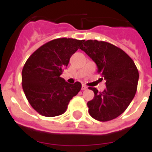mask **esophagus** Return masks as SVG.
<instances>
[{"label":"esophagus","mask_w":152,"mask_h":152,"mask_svg":"<svg viewBox=\"0 0 152 152\" xmlns=\"http://www.w3.org/2000/svg\"><path fill=\"white\" fill-rule=\"evenodd\" d=\"M81 89H82L83 91L87 90V89H88V87H87L86 85H84V84H83V85H82V88H81Z\"/></svg>","instance_id":"1"}]
</instances>
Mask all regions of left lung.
Instances as JSON below:
<instances>
[{"instance_id": "1", "label": "left lung", "mask_w": 152, "mask_h": 152, "mask_svg": "<svg viewBox=\"0 0 152 152\" xmlns=\"http://www.w3.org/2000/svg\"><path fill=\"white\" fill-rule=\"evenodd\" d=\"M80 49L98 66V73L106 80V89L95 93L88 102V112L95 120L108 121L120 116L129 106L137 92L139 72L134 61L118 46L107 42L83 41Z\"/></svg>"}]
</instances>
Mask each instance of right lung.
Wrapping results in <instances>:
<instances>
[{
  "label": "right lung",
  "mask_w": 152,
  "mask_h": 152,
  "mask_svg": "<svg viewBox=\"0 0 152 152\" xmlns=\"http://www.w3.org/2000/svg\"><path fill=\"white\" fill-rule=\"evenodd\" d=\"M84 40L59 38L46 42L32 53L22 70V87L34 110L45 117L64 113L81 83L65 82L61 77L72 55Z\"/></svg>",
  "instance_id": "obj_1"
}]
</instances>
